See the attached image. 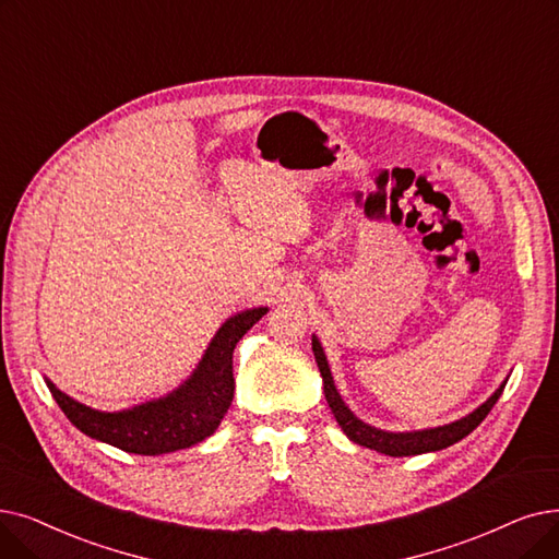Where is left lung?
Masks as SVG:
<instances>
[{
	"instance_id": "1",
	"label": "left lung",
	"mask_w": 559,
	"mask_h": 559,
	"mask_svg": "<svg viewBox=\"0 0 559 559\" xmlns=\"http://www.w3.org/2000/svg\"><path fill=\"white\" fill-rule=\"evenodd\" d=\"M312 354L314 360H318V368L324 381V397L331 406V414L337 420L340 429L347 433V439L362 445V448H370L377 450L381 454L388 456H414V454H425V452H436V450H443L450 448L454 443H459L461 439H466V436L489 416V411L493 408V404L500 400L502 391H504V383L507 379L496 388L493 395L479 404L475 411H471L468 416L459 418L454 423L441 425V427H429V429H416V431H385L379 427H372L368 423H362L354 411L345 404V400L340 397L331 368H329V360L326 354L322 349V343L318 340V335H312Z\"/></svg>"
}]
</instances>
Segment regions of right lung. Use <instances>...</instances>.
Masks as SVG:
<instances>
[{
    "instance_id": "obj_1",
    "label": "right lung",
    "mask_w": 559,
    "mask_h": 559,
    "mask_svg": "<svg viewBox=\"0 0 559 559\" xmlns=\"http://www.w3.org/2000/svg\"><path fill=\"white\" fill-rule=\"evenodd\" d=\"M266 310L270 308L258 306L233 314L210 340L197 370L178 388L132 408H91L59 391L50 379L45 383L66 418L95 441L148 456L185 450L205 441L222 425L235 393V345Z\"/></svg>"
}]
</instances>
